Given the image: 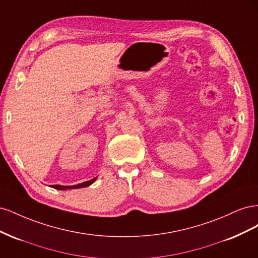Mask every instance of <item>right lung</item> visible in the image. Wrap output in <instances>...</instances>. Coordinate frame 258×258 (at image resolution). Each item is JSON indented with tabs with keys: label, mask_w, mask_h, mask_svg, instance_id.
Instances as JSON below:
<instances>
[{
	"label": "right lung",
	"mask_w": 258,
	"mask_h": 258,
	"mask_svg": "<svg viewBox=\"0 0 258 258\" xmlns=\"http://www.w3.org/2000/svg\"><path fill=\"white\" fill-rule=\"evenodd\" d=\"M97 179V177H93L90 181L87 182H84L81 184H77V185H71V186H63V185H52L51 187L54 189H59V190H66V189H74V188H83V187H87L89 185H91L93 182H95Z\"/></svg>",
	"instance_id": "add662e5"
}]
</instances>
